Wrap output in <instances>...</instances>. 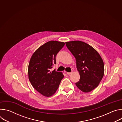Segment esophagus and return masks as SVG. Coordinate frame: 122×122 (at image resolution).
I'll return each mask as SVG.
<instances>
[{
    "label": "esophagus",
    "instance_id": "34e87169",
    "mask_svg": "<svg viewBox=\"0 0 122 122\" xmlns=\"http://www.w3.org/2000/svg\"><path fill=\"white\" fill-rule=\"evenodd\" d=\"M66 74H67V75H69V74H71V72H66Z\"/></svg>",
    "mask_w": 122,
    "mask_h": 122
}]
</instances>
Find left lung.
Listing matches in <instances>:
<instances>
[{
	"label": "left lung",
	"mask_w": 122,
	"mask_h": 122,
	"mask_svg": "<svg viewBox=\"0 0 122 122\" xmlns=\"http://www.w3.org/2000/svg\"><path fill=\"white\" fill-rule=\"evenodd\" d=\"M67 49L76 59L80 79L75 84L81 91L88 93L95 89L104 74V64L98 52L81 41L66 42Z\"/></svg>",
	"instance_id": "left-lung-1"
}]
</instances>
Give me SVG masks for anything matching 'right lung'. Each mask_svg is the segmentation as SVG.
I'll use <instances>...</instances> for the list:
<instances>
[{
  "label": "right lung",
  "mask_w": 122,
  "mask_h": 122,
  "mask_svg": "<svg viewBox=\"0 0 122 122\" xmlns=\"http://www.w3.org/2000/svg\"><path fill=\"white\" fill-rule=\"evenodd\" d=\"M64 45L63 42L48 41L35 51L30 59L28 69L29 81L44 96H53L64 78L62 72L51 69L56 64V56Z\"/></svg>",
  "instance_id": "add662e5"
}]
</instances>
